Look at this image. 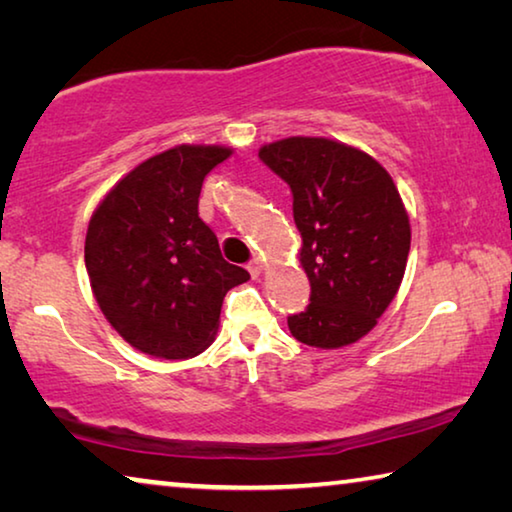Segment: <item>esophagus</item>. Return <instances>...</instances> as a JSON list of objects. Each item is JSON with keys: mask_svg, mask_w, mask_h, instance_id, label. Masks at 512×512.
Returning a JSON list of instances; mask_svg holds the SVG:
<instances>
[{"mask_svg": "<svg viewBox=\"0 0 512 512\" xmlns=\"http://www.w3.org/2000/svg\"><path fill=\"white\" fill-rule=\"evenodd\" d=\"M248 273L250 275H253V277H259V275H262V259H253V262H250L248 264Z\"/></svg>", "mask_w": 512, "mask_h": 512, "instance_id": "1", "label": "esophagus"}]
</instances>
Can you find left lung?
Masks as SVG:
<instances>
[{
    "label": "left lung",
    "mask_w": 512,
    "mask_h": 512,
    "mask_svg": "<svg viewBox=\"0 0 512 512\" xmlns=\"http://www.w3.org/2000/svg\"><path fill=\"white\" fill-rule=\"evenodd\" d=\"M259 160L291 187L311 284L307 309L287 320L291 334L323 350L357 343L397 296L411 248L409 214L391 173L327 137L264 144Z\"/></svg>",
    "instance_id": "8db88e82"
}]
</instances>
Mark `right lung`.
Masks as SVG:
<instances>
[{
    "label": "right lung",
    "mask_w": 512,
    "mask_h": 512,
    "mask_svg": "<svg viewBox=\"0 0 512 512\" xmlns=\"http://www.w3.org/2000/svg\"><path fill=\"white\" fill-rule=\"evenodd\" d=\"M232 149L178 144L137 164L103 196L85 235L97 305L135 350L189 359L210 348L225 293L250 280L198 216L207 173Z\"/></svg>",
    "instance_id": "right-lung-1"
}]
</instances>
